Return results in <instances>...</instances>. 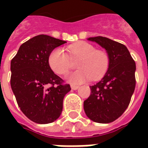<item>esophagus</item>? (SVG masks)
<instances>
[{
    "label": "esophagus",
    "instance_id": "esophagus-1",
    "mask_svg": "<svg viewBox=\"0 0 148 148\" xmlns=\"http://www.w3.org/2000/svg\"><path fill=\"white\" fill-rule=\"evenodd\" d=\"M79 88V86H75V85H71V89L74 90H77Z\"/></svg>",
    "mask_w": 148,
    "mask_h": 148
}]
</instances>
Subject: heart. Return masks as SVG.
I'll return each instance as SVG.
<instances>
[{"label": "heart", "mask_w": 148, "mask_h": 148, "mask_svg": "<svg viewBox=\"0 0 148 148\" xmlns=\"http://www.w3.org/2000/svg\"><path fill=\"white\" fill-rule=\"evenodd\" d=\"M67 53L61 48H55L48 56V64L55 74L63 75L71 67V58L77 59V71L67 74L66 79L74 84H80L93 77L97 80L102 77L109 66V55L103 50H97L87 42H79L68 46Z\"/></svg>", "instance_id": "b5f03b06"}]
</instances>
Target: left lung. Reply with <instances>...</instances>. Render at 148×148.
<instances>
[{
    "label": "left lung",
    "instance_id": "left-lung-1",
    "mask_svg": "<svg viewBox=\"0 0 148 148\" xmlns=\"http://www.w3.org/2000/svg\"><path fill=\"white\" fill-rule=\"evenodd\" d=\"M88 39L106 49L110 62L102 80L90 86L91 93L84 101V110L94 122L111 123L124 113L130 103L136 87V62L122 43L102 36Z\"/></svg>",
    "mask_w": 148,
    "mask_h": 148
}]
</instances>
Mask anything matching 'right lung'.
Wrapping results in <instances>:
<instances>
[{
    "label": "right lung",
    "mask_w": 148,
    "mask_h": 148,
    "mask_svg": "<svg viewBox=\"0 0 148 148\" xmlns=\"http://www.w3.org/2000/svg\"><path fill=\"white\" fill-rule=\"evenodd\" d=\"M65 42L39 35L24 42L12 59L10 84L18 106L37 124L57 120L62 111L65 95L71 90L48 64L50 53Z\"/></svg>",
    "instance_id": "obj_1"
}]
</instances>
